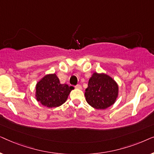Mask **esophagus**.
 Returning a JSON list of instances; mask_svg holds the SVG:
<instances>
[{
	"label": "esophagus",
	"mask_w": 154,
	"mask_h": 154,
	"mask_svg": "<svg viewBox=\"0 0 154 154\" xmlns=\"http://www.w3.org/2000/svg\"><path fill=\"white\" fill-rule=\"evenodd\" d=\"M75 88H76V89H79V90H81L82 89V86L81 85H75Z\"/></svg>",
	"instance_id": "obj_1"
}]
</instances>
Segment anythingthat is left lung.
I'll return each instance as SVG.
<instances>
[{
	"label": "left lung",
	"mask_w": 154,
	"mask_h": 154,
	"mask_svg": "<svg viewBox=\"0 0 154 154\" xmlns=\"http://www.w3.org/2000/svg\"><path fill=\"white\" fill-rule=\"evenodd\" d=\"M119 86L112 78L104 73H94L88 82L85 96L87 102L97 109H105L114 104Z\"/></svg>",
	"instance_id": "left-lung-1"
}]
</instances>
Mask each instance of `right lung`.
<instances>
[{
  "label": "right lung",
  "mask_w": 154,
  "mask_h": 154,
  "mask_svg": "<svg viewBox=\"0 0 154 154\" xmlns=\"http://www.w3.org/2000/svg\"><path fill=\"white\" fill-rule=\"evenodd\" d=\"M73 86L61 84L55 73L46 75L35 88V97L38 102L49 108L57 107L66 102Z\"/></svg>",
  "instance_id": "1"
}]
</instances>
